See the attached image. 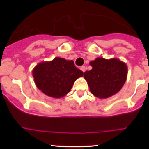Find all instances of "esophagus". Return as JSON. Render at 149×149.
<instances>
[{"label": "esophagus", "instance_id": "esophagus-1", "mask_svg": "<svg viewBox=\"0 0 149 149\" xmlns=\"http://www.w3.org/2000/svg\"><path fill=\"white\" fill-rule=\"evenodd\" d=\"M80 69L82 70V71L84 72V73L86 71V67H85V66H81V67L80 68Z\"/></svg>", "mask_w": 149, "mask_h": 149}]
</instances>
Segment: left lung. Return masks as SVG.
Segmentation results:
<instances>
[{"label":"left lung","mask_w":149,"mask_h":149,"mask_svg":"<svg viewBox=\"0 0 149 149\" xmlns=\"http://www.w3.org/2000/svg\"><path fill=\"white\" fill-rule=\"evenodd\" d=\"M92 69L84 73L90 91L100 99H107L117 94L126 81L127 67L118 58H97L90 62Z\"/></svg>","instance_id":"obj_1"}]
</instances>
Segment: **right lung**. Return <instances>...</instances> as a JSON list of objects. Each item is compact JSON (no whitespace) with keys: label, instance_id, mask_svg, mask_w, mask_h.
I'll list each match as a JSON object with an SVG mask.
<instances>
[{"label":"right lung","instance_id":"add662e5","mask_svg":"<svg viewBox=\"0 0 149 149\" xmlns=\"http://www.w3.org/2000/svg\"><path fill=\"white\" fill-rule=\"evenodd\" d=\"M32 75L39 89L47 96L58 99L70 91L76 79L83 76L84 73L75 66L73 61L55 58L37 64Z\"/></svg>","mask_w":149,"mask_h":149}]
</instances>
